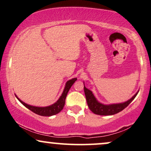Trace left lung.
<instances>
[{
  "label": "left lung",
  "mask_w": 151,
  "mask_h": 151,
  "mask_svg": "<svg viewBox=\"0 0 151 151\" xmlns=\"http://www.w3.org/2000/svg\"><path fill=\"white\" fill-rule=\"evenodd\" d=\"M83 84H84V83H83ZM83 89H84L86 102L90 110L95 114H98V115L100 116H111L121 111L122 110L126 108L130 104L132 101L134 100L135 97L137 96V93H139V91H137L134 96L132 97L129 100L125 102L117 103V104H104L99 102L95 97V95H93L92 91L91 90L88 89L86 87H85V85L84 87H83Z\"/></svg>",
  "instance_id": "1"
}]
</instances>
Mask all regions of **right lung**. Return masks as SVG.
I'll use <instances>...</instances> for the list:
<instances>
[{
    "mask_svg": "<svg viewBox=\"0 0 151 151\" xmlns=\"http://www.w3.org/2000/svg\"><path fill=\"white\" fill-rule=\"evenodd\" d=\"M77 78H73V79L68 80V81L66 82L62 95H60V97L56 102L53 103V104H51L50 106H35L29 105V104H26V103H25L23 102V101L21 100L17 95L16 98L18 99L19 101L22 103L23 105H24L26 108H28V109L34 112V113L36 114H38V115L42 116H51L56 115V114H58L59 112L63 109L65 103V98L67 95H68V91H69L70 88L72 87V86L73 85L74 82L77 81Z\"/></svg>",
    "mask_w": 151,
    "mask_h": 151,
    "instance_id": "1",
    "label": "right lung"
}]
</instances>
